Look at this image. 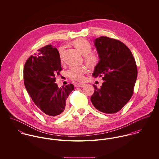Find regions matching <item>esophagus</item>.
<instances>
[{
  "label": "esophagus",
  "instance_id": "1",
  "mask_svg": "<svg viewBox=\"0 0 159 159\" xmlns=\"http://www.w3.org/2000/svg\"><path fill=\"white\" fill-rule=\"evenodd\" d=\"M84 85H85V84H84V83H78V84H75V87L76 88H82Z\"/></svg>",
  "mask_w": 159,
  "mask_h": 159
}]
</instances>
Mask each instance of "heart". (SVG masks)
<instances>
[{
	"label": "heart",
	"instance_id": "b5f03b06",
	"mask_svg": "<svg viewBox=\"0 0 159 159\" xmlns=\"http://www.w3.org/2000/svg\"><path fill=\"white\" fill-rule=\"evenodd\" d=\"M73 45L84 56H85L86 62L90 66L95 65L98 61L97 56L93 54H89L92 51L91 43L85 39L80 38L75 40ZM63 51V47L59 48V53L61 55ZM87 72V68L84 66L71 67L68 70V76L76 81H81L84 78V75Z\"/></svg>",
	"mask_w": 159,
	"mask_h": 159
}]
</instances>
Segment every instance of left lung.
<instances>
[{
	"label": "left lung",
	"instance_id": "obj_1",
	"mask_svg": "<svg viewBox=\"0 0 159 159\" xmlns=\"http://www.w3.org/2000/svg\"><path fill=\"white\" fill-rule=\"evenodd\" d=\"M94 44L100 61L92 75L102 77L104 82L100 88L93 84L91 102L101 112L115 113L133 95L138 75L136 62L129 48L119 40L101 36Z\"/></svg>",
	"mask_w": 159,
	"mask_h": 159
}]
</instances>
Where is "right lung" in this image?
<instances>
[{
  "label": "right lung",
  "mask_w": 159,
  "mask_h": 159,
  "mask_svg": "<svg viewBox=\"0 0 159 159\" xmlns=\"http://www.w3.org/2000/svg\"><path fill=\"white\" fill-rule=\"evenodd\" d=\"M27 60L24 67L25 89L35 105L46 116L55 117L67 109L66 100L74 89L72 84L58 88L55 76L62 70L59 52L45 46Z\"/></svg>",
  "instance_id": "right-lung-1"
}]
</instances>
